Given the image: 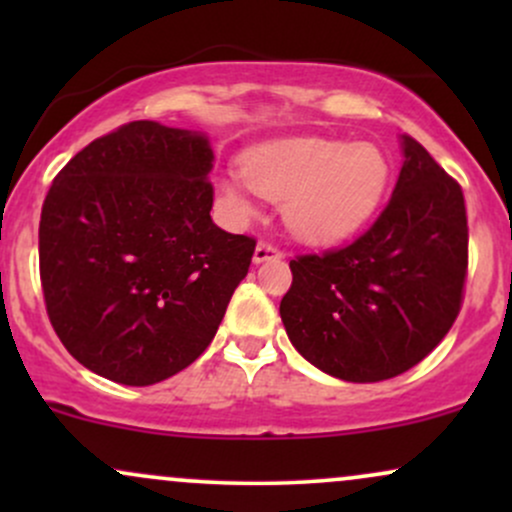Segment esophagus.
Wrapping results in <instances>:
<instances>
[{
	"mask_svg": "<svg viewBox=\"0 0 512 512\" xmlns=\"http://www.w3.org/2000/svg\"><path fill=\"white\" fill-rule=\"evenodd\" d=\"M276 257H281V250L276 248L274 243H269V240H260L255 248V255H252V260L257 264L260 262H267V260H276Z\"/></svg>",
	"mask_w": 512,
	"mask_h": 512,
	"instance_id": "34e87169",
	"label": "esophagus"
}]
</instances>
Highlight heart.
I'll list each match as a JSON object with an SVG mask.
<instances>
[{
	"instance_id": "obj_1",
	"label": "heart",
	"mask_w": 512,
	"mask_h": 512,
	"mask_svg": "<svg viewBox=\"0 0 512 512\" xmlns=\"http://www.w3.org/2000/svg\"><path fill=\"white\" fill-rule=\"evenodd\" d=\"M245 185L257 195L284 202V221L308 243H334L366 223L390 180V161L375 144L293 137L262 144L240 163ZM228 209L250 214L243 182L221 180Z\"/></svg>"
}]
</instances>
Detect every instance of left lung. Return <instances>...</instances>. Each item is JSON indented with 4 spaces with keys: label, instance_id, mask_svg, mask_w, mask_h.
Returning a JSON list of instances; mask_svg holds the SVG:
<instances>
[{
    "label": "left lung",
    "instance_id": "obj_1",
    "mask_svg": "<svg viewBox=\"0 0 512 512\" xmlns=\"http://www.w3.org/2000/svg\"><path fill=\"white\" fill-rule=\"evenodd\" d=\"M390 202L354 243L296 255L279 313L298 354L349 383H378L424 361L450 332L469 262L467 209L414 137Z\"/></svg>",
    "mask_w": 512,
    "mask_h": 512
}]
</instances>
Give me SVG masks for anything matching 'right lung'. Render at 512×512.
Here are the masks:
<instances>
[{"mask_svg":"<svg viewBox=\"0 0 512 512\" xmlns=\"http://www.w3.org/2000/svg\"><path fill=\"white\" fill-rule=\"evenodd\" d=\"M209 139L151 120L93 139L52 180L40 284L64 349L122 385L204 354L257 240L211 221Z\"/></svg>","mask_w":512,"mask_h":512,"instance_id":"1","label":"right lung"}]
</instances>
